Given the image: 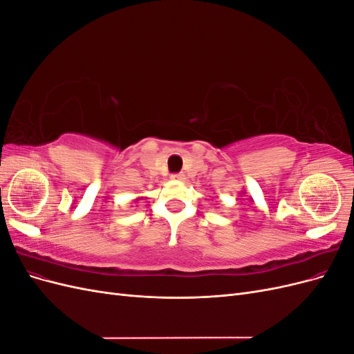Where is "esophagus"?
<instances>
[{"instance_id": "esophagus-1", "label": "esophagus", "mask_w": 354, "mask_h": 354, "mask_svg": "<svg viewBox=\"0 0 354 354\" xmlns=\"http://www.w3.org/2000/svg\"><path fill=\"white\" fill-rule=\"evenodd\" d=\"M171 178H173V180H177V181H181V180H185V174H181V173L171 174Z\"/></svg>"}]
</instances>
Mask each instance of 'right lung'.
<instances>
[{"label":"right lung","instance_id":"add662e5","mask_svg":"<svg viewBox=\"0 0 354 354\" xmlns=\"http://www.w3.org/2000/svg\"><path fill=\"white\" fill-rule=\"evenodd\" d=\"M138 199H142V198H138ZM138 199H137V201H138Z\"/></svg>","mask_w":354,"mask_h":354}]
</instances>
